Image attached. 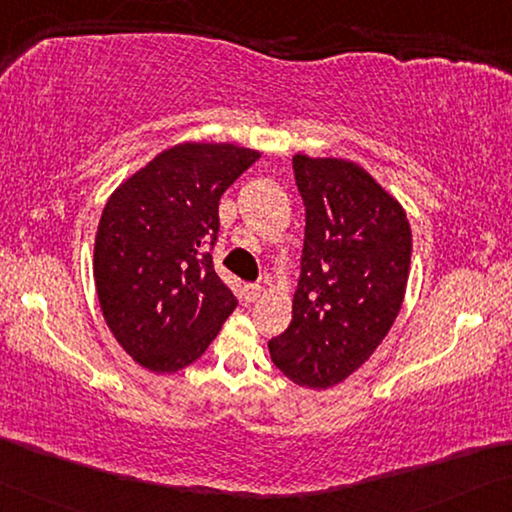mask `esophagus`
Here are the masks:
<instances>
[{"mask_svg":"<svg viewBox=\"0 0 512 512\" xmlns=\"http://www.w3.org/2000/svg\"><path fill=\"white\" fill-rule=\"evenodd\" d=\"M261 293H263V286H261V283H247V286H245V297H247V302H256L258 297H261Z\"/></svg>","mask_w":512,"mask_h":512,"instance_id":"esophagus-1","label":"esophagus"}]
</instances>
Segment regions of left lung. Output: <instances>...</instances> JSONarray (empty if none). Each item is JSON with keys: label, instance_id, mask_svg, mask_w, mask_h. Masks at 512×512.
<instances>
[{"label": "left lung", "instance_id": "8db88e82", "mask_svg": "<svg viewBox=\"0 0 512 512\" xmlns=\"http://www.w3.org/2000/svg\"><path fill=\"white\" fill-rule=\"evenodd\" d=\"M306 212L293 320L267 348L300 387L327 389L373 355L396 320L410 274L405 210L355 162L293 157Z\"/></svg>", "mask_w": 512, "mask_h": 512}]
</instances>
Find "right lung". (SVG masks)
<instances>
[{"label": "right lung", "mask_w": 512, "mask_h": 512, "mask_svg": "<svg viewBox=\"0 0 512 512\" xmlns=\"http://www.w3.org/2000/svg\"><path fill=\"white\" fill-rule=\"evenodd\" d=\"M258 157L233 144H178L109 196L93 251L100 309L148 371L190 366L238 306L212 249L219 199Z\"/></svg>", "instance_id": "right-lung-1"}]
</instances>
